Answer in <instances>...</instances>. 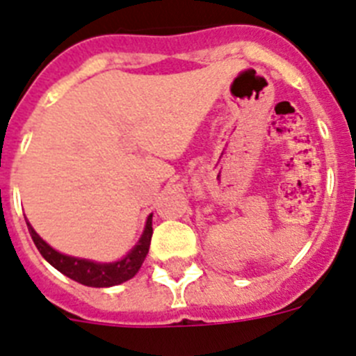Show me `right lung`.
<instances>
[{
  "label": "right lung",
  "instance_id": "obj_1",
  "mask_svg": "<svg viewBox=\"0 0 356 356\" xmlns=\"http://www.w3.org/2000/svg\"><path fill=\"white\" fill-rule=\"evenodd\" d=\"M32 236L33 243L42 254V258L48 261L49 265H54L58 272H63L64 276L71 277L76 283H82L86 286H97V289H104V286H114L120 285L123 281H129L138 274V270L143 265L145 258L148 254V247H150V240H152V215L147 218V225L141 234L140 242L136 243L125 258L113 261V264H98V261H91V259L75 258V256H67L63 252L55 251L54 247H49L48 243L42 240L39 234L33 231L32 225L26 222Z\"/></svg>",
  "mask_w": 356,
  "mask_h": 356
}]
</instances>
